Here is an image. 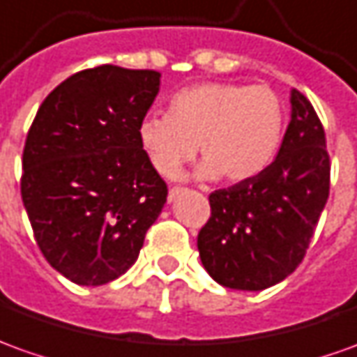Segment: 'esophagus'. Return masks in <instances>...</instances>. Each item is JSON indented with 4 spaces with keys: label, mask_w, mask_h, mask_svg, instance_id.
<instances>
[{
    "label": "esophagus",
    "mask_w": 357,
    "mask_h": 357,
    "mask_svg": "<svg viewBox=\"0 0 357 357\" xmlns=\"http://www.w3.org/2000/svg\"><path fill=\"white\" fill-rule=\"evenodd\" d=\"M176 194H178V188H171L169 190V202H173L174 198H176Z\"/></svg>",
    "instance_id": "1"
}]
</instances>
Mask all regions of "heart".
<instances>
[{
    "label": "heart",
    "instance_id": "1",
    "mask_svg": "<svg viewBox=\"0 0 357 357\" xmlns=\"http://www.w3.org/2000/svg\"><path fill=\"white\" fill-rule=\"evenodd\" d=\"M284 132V105L266 85L200 83L174 93L169 114H147L137 126L139 146L157 173L173 181L198 146L200 176L231 183L257 176L274 159Z\"/></svg>",
    "mask_w": 357,
    "mask_h": 357
}]
</instances>
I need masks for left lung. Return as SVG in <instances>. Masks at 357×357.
<instances>
[{"instance_id":"1","label":"left lung","mask_w":357,"mask_h":357,"mask_svg":"<svg viewBox=\"0 0 357 357\" xmlns=\"http://www.w3.org/2000/svg\"><path fill=\"white\" fill-rule=\"evenodd\" d=\"M331 190L321 120L291 91V120L278 157L262 173L210 194L198 233L204 268L231 289L260 291L286 280L305 257Z\"/></svg>"}]
</instances>
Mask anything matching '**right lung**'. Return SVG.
Returning a JSON list of instances; mask_svg holds the SVG:
<instances>
[{
	"label": "right lung",
	"instance_id": "right-lung-1",
	"mask_svg": "<svg viewBox=\"0 0 357 357\" xmlns=\"http://www.w3.org/2000/svg\"><path fill=\"white\" fill-rule=\"evenodd\" d=\"M159 77L112 63L77 71L44 99L26 134L24 210L44 258L73 284L122 276L167 202L137 139Z\"/></svg>",
	"mask_w": 357,
	"mask_h": 357
}]
</instances>
